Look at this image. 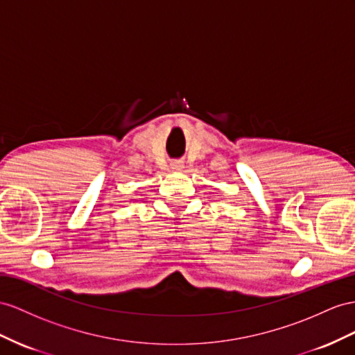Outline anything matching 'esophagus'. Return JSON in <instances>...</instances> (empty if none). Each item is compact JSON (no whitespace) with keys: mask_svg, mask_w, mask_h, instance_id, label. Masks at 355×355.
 Returning <instances> with one entry per match:
<instances>
[{"mask_svg":"<svg viewBox=\"0 0 355 355\" xmlns=\"http://www.w3.org/2000/svg\"><path fill=\"white\" fill-rule=\"evenodd\" d=\"M183 162H172L171 163V169L172 171H181V169H183Z\"/></svg>","mask_w":355,"mask_h":355,"instance_id":"34e87169","label":"esophagus"}]
</instances>
